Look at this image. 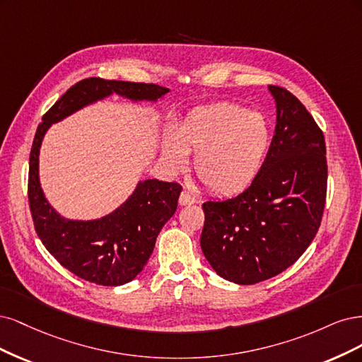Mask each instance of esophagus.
<instances>
[{
	"mask_svg": "<svg viewBox=\"0 0 362 362\" xmlns=\"http://www.w3.org/2000/svg\"><path fill=\"white\" fill-rule=\"evenodd\" d=\"M195 203V198L188 192V191H182L180 197H179V204L180 206H188Z\"/></svg>",
	"mask_w": 362,
	"mask_h": 362,
	"instance_id": "1",
	"label": "esophagus"
}]
</instances>
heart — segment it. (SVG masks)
Wrapping results in <instances>:
<instances>
[{"label":"heart","instance_id":"b5f03b06","mask_svg":"<svg viewBox=\"0 0 362 362\" xmlns=\"http://www.w3.org/2000/svg\"><path fill=\"white\" fill-rule=\"evenodd\" d=\"M271 143L269 124L259 112L236 103H215L189 111L176 134L168 132L162 155L171 170L186 165L195 151L194 170L209 191L236 194L257 176Z\"/></svg>","mask_w":362,"mask_h":362}]
</instances>
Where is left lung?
<instances>
[{
    "mask_svg": "<svg viewBox=\"0 0 362 362\" xmlns=\"http://www.w3.org/2000/svg\"><path fill=\"white\" fill-rule=\"evenodd\" d=\"M267 88L276 124L259 174L239 195L203 204L204 257L219 276L242 286L281 274L305 252L326 200L323 132L290 91Z\"/></svg>",
    "mask_w": 362,
    "mask_h": 362,
    "instance_id": "obj_1",
    "label": "left lung"
}]
</instances>
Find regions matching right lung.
<instances>
[{
    "mask_svg": "<svg viewBox=\"0 0 362 362\" xmlns=\"http://www.w3.org/2000/svg\"><path fill=\"white\" fill-rule=\"evenodd\" d=\"M170 90L156 84L102 78L79 81L42 117L30 153L28 200L34 228L54 259L86 281L122 286L143 271L156 238L177 209L182 186L158 179L139 180L115 211L98 219H69L46 200L39 177V155L49 127L112 93L131 102H158Z\"/></svg>",
    "mask_w": 362,
    "mask_h": 362,
    "instance_id": "1",
    "label": "right lung"
}]
</instances>
